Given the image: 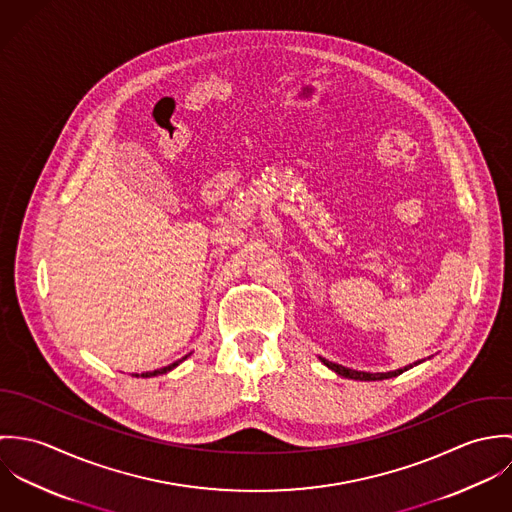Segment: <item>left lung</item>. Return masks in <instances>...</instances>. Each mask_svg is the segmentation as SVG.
Instances as JSON below:
<instances>
[{
  "label": "left lung",
  "mask_w": 512,
  "mask_h": 512,
  "mask_svg": "<svg viewBox=\"0 0 512 512\" xmlns=\"http://www.w3.org/2000/svg\"><path fill=\"white\" fill-rule=\"evenodd\" d=\"M319 361H321L323 365L327 366L329 370H333L335 374L343 376V378H351V380H384V378H394V376H398V374H402V372L410 370L412 366L424 363L426 359H424V361H416L414 365H408L404 366V368H396V370H390V372H365V370H355V368H347V366L331 363V361H327V359H323V357H319Z\"/></svg>",
  "instance_id": "obj_1"
}]
</instances>
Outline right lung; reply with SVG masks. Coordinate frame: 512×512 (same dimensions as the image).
<instances>
[{
  "label": "right lung",
  "instance_id": "obj_1",
  "mask_svg": "<svg viewBox=\"0 0 512 512\" xmlns=\"http://www.w3.org/2000/svg\"><path fill=\"white\" fill-rule=\"evenodd\" d=\"M191 355V353H189ZM189 355H185L183 359H179V361H175V363H171V365L163 366V368H157V370H151V372H142V374H134V376H142V378H149V376H159V374H165V372H169V370H173L175 366L181 365Z\"/></svg>",
  "mask_w": 512,
  "mask_h": 512
}]
</instances>
